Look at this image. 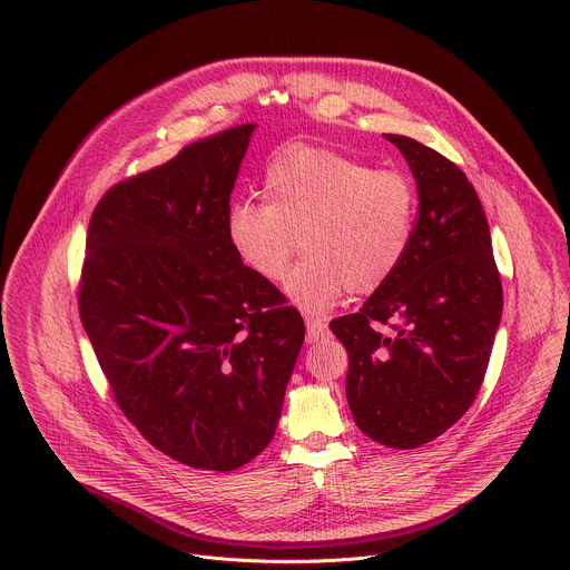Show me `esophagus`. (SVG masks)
Masks as SVG:
<instances>
[{
	"label": "esophagus",
	"mask_w": 570,
	"mask_h": 570,
	"mask_svg": "<svg viewBox=\"0 0 570 570\" xmlns=\"http://www.w3.org/2000/svg\"><path fill=\"white\" fill-rule=\"evenodd\" d=\"M330 330V320L324 315H313V313H306V338L311 343L320 341L324 334H327Z\"/></svg>",
	"instance_id": "34e87169"
}]
</instances>
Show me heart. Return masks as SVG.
<instances>
[{
  "instance_id": "obj_1",
  "label": "heart",
  "mask_w": 570,
  "mask_h": 570,
  "mask_svg": "<svg viewBox=\"0 0 570 570\" xmlns=\"http://www.w3.org/2000/svg\"><path fill=\"white\" fill-rule=\"evenodd\" d=\"M264 200L236 203L227 218L234 253L268 282H282L299 246L306 257L286 279L304 308H330L350 288H381L411 250L417 189L394 169L295 144L264 171Z\"/></svg>"
}]
</instances>
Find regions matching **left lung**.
Masks as SVG:
<instances>
[{
	"label": "left lung",
	"mask_w": 570,
	"mask_h": 570,
	"mask_svg": "<svg viewBox=\"0 0 570 570\" xmlns=\"http://www.w3.org/2000/svg\"><path fill=\"white\" fill-rule=\"evenodd\" d=\"M409 161L420 214L399 271L358 308L332 320L350 354L347 401L379 444L417 449L473 403L503 313V286L480 198L438 150L385 135ZM387 323L393 330L383 335Z\"/></svg>",
	"instance_id": "left-lung-1"
}]
</instances>
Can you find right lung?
Listing matches in <instances>:
<instances>
[{
	"label": "right lung",
	"mask_w": 570,
	"mask_h": 570,
	"mask_svg": "<svg viewBox=\"0 0 570 570\" xmlns=\"http://www.w3.org/2000/svg\"><path fill=\"white\" fill-rule=\"evenodd\" d=\"M255 124L185 146L95 207L78 311L110 392L161 453L234 471L273 440L304 343L286 297L234 253L229 194Z\"/></svg>",
	"instance_id": "obj_1"
}]
</instances>
